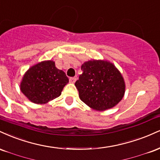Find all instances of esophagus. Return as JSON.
I'll return each instance as SVG.
<instances>
[{
  "mask_svg": "<svg viewBox=\"0 0 160 160\" xmlns=\"http://www.w3.org/2000/svg\"><path fill=\"white\" fill-rule=\"evenodd\" d=\"M76 81V77H71V78H69V83H75Z\"/></svg>",
  "mask_w": 160,
  "mask_h": 160,
  "instance_id": "34e87169",
  "label": "esophagus"
}]
</instances>
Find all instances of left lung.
<instances>
[{"instance_id": "8db88e82", "label": "left lung", "mask_w": 160, "mask_h": 160, "mask_svg": "<svg viewBox=\"0 0 160 160\" xmlns=\"http://www.w3.org/2000/svg\"><path fill=\"white\" fill-rule=\"evenodd\" d=\"M75 83L79 98L92 109L108 110L121 101L126 84L121 72L106 60H90L82 65Z\"/></svg>"}]
</instances>
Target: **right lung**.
Masks as SVG:
<instances>
[{
  "label": "right lung",
  "instance_id": "obj_1",
  "mask_svg": "<svg viewBox=\"0 0 160 160\" xmlns=\"http://www.w3.org/2000/svg\"><path fill=\"white\" fill-rule=\"evenodd\" d=\"M69 78L53 61H43L26 71L20 83L22 93L35 104H46L60 97Z\"/></svg>",
  "mask_w": 160,
  "mask_h": 160
}]
</instances>
